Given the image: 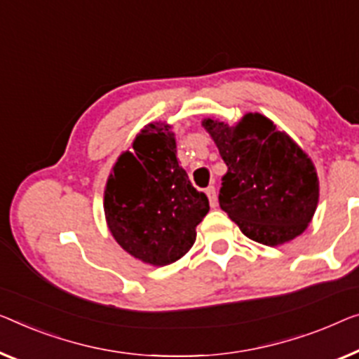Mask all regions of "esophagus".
I'll return each mask as SVG.
<instances>
[{"label":"esophagus","mask_w":359,"mask_h":359,"mask_svg":"<svg viewBox=\"0 0 359 359\" xmlns=\"http://www.w3.org/2000/svg\"><path fill=\"white\" fill-rule=\"evenodd\" d=\"M206 195H208V198H210V205L212 208H216V205H217V195H216V189H214L212 185L208 187V189H206Z\"/></svg>","instance_id":"obj_1"}]
</instances>
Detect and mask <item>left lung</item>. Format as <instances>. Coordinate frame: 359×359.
<instances>
[{
	"label": "left lung",
	"mask_w": 359,
	"mask_h": 359,
	"mask_svg": "<svg viewBox=\"0 0 359 359\" xmlns=\"http://www.w3.org/2000/svg\"><path fill=\"white\" fill-rule=\"evenodd\" d=\"M227 164L219 205L248 238L276 247L290 242L311 222L319 200L316 168L274 122L248 112L235 127L208 119Z\"/></svg>",
	"instance_id": "left-lung-1"
}]
</instances>
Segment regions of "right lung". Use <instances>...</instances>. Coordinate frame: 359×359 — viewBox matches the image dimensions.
I'll use <instances>...</instances> for the list:
<instances>
[{
  "instance_id": "obj_1",
  "label": "right lung",
  "mask_w": 359,
  "mask_h": 359,
  "mask_svg": "<svg viewBox=\"0 0 359 359\" xmlns=\"http://www.w3.org/2000/svg\"><path fill=\"white\" fill-rule=\"evenodd\" d=\"M164 122L148 124L117 158L104 190V216L116 242L133 258L168 266L194 247L210 201L179 165Z\"/></svg>"
}]
</instances>
